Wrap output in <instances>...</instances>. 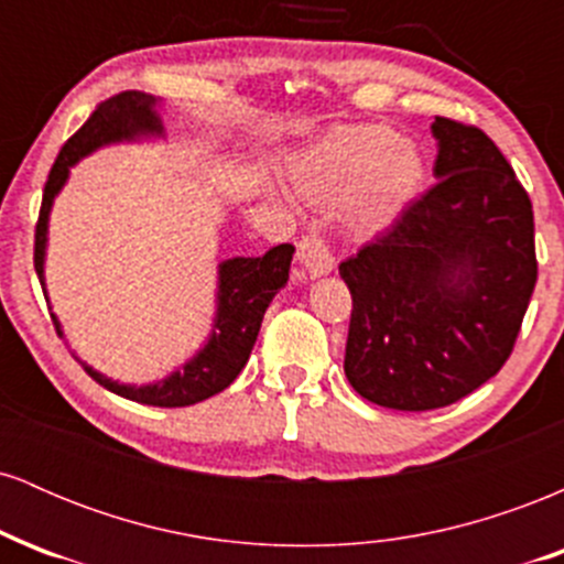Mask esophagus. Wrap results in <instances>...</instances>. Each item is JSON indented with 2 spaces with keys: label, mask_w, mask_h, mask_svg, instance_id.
Returning <instances> with one entry per match:
<instances>
[{
  "label": "esophagus",
  "mask_w": 564,
  "mask_h": 564,
  "mask_svg": "<svg viewBox=\"0 0 564 564\" xmlns=\"http://www.w3.org/2000/svg\"><path fill=\"white\" fill-rule=\"evenodd\" d=\"M296 251H300V262L304 264V270H307L313 278L326 275L334 270L332 251H328L326 241H323L318 232H307V236H302L300 243H296Z\"/></svg>",
  "instance_id": "1"
}]
</instances>
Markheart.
<instances>
[{"instance_id":"1","label":"heart","mask_w":564,"mask_h":564,"mask_svg":"<svg viewBox=\"0 0 564 564\" xmlns=\"http://www.w3.org/2000/svg\"><path fill=\"white\" fill-rule=\"evenodd\" d=\"M296 191L307 200L341 206L360 228L390 223L419 193L422 151L392 127L339 129L291 166Z\"/></svg>"}]
</instances>
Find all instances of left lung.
<instances>
[{
  "instance_id": "8db88e82",
  "label": "left lung",
  "mask_w": 564,
  "mask_h": 564,
  "mask_svg": "<svg viewBox=\"0 0 564 564\" xmlns=\"http://www.w3.org/2000/svg\"><path fill=\"white\" fill-rule=\"evenodd\" d=\"M437 183L339 264L345 373L394 411H435L501 371L533 296V204L482 129L437 116Z\"/></svg>"
}]
</instances>
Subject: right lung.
Here are the masks:
<instances>
[{
	"instance_id": "right-lung-1",
	"label": "right lung",
	"mask_w": 564,
	"mask_h": 564,
	"mask_svg": "<svg viewBox=\"0 0 564 564\" xmlns=\"http://www.w3.org/2000/svg\"><path fill=\"white\" fill-rule=\"evenodd\" d=\"M161 119L156 113V97L127 89L95 108V113L84 121L79 132L68 138L66 145L57 153L53 170H50L47 185H44L42 209H39L36 232H34V268L39 283L44 289V246H47V219L53 200L61 187L66 185L68 170L76 161L93 153L95 148L108 145V142L132 140L138 134H161ZM291 254L294 246L281 243L264 251L262 257H232L219 264V291H217V318L215 332L209 341L193 360L174 371L172 377L156 381V384L132 387L111 381L95 368L84 366V371L93 377L97 384L106 387L121 398L134 400V403L156 405V408H183L200 403L212 394L223 392L236 381L241 368L249 360L251 347H254L257 334H260L264 310L273 302V296L286 286ZM53 323L61 332V323L53 315Z\"/></svg>"
}]
</instances>
